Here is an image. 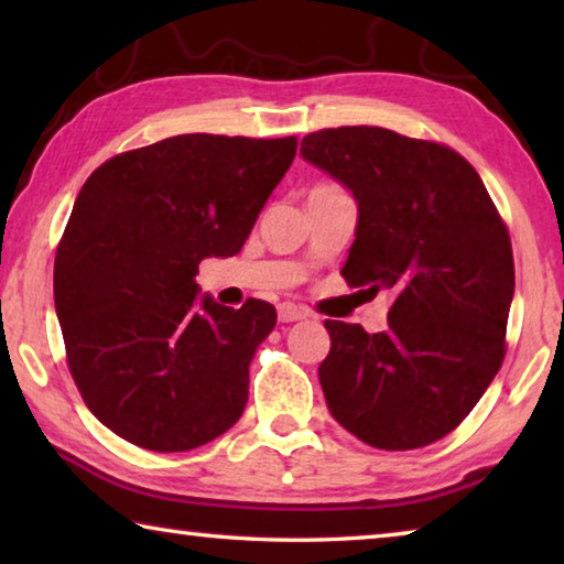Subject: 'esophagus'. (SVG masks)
Masks as SVG:
<instances>
[{
    "instance_id": "1",
    "label": "esophagus",
    "mask_w": 564,
    "mask_h": 564,
    "mask_svg": "<svg viewBox=\"0 0 564 564\" xmlns=\"http://www.w3.org/2000/svg\"><path fill=\"white\" fill-rule=\"evenodd\" d=\"M311 313L308 308H303V305H295V303H281L279 305V321L281 323H293V321H303L308 318Z\"/></svg>"
}]
</instances>
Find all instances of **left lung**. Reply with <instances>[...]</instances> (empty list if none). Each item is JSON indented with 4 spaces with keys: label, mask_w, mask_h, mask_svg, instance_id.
Listing matches in <instances>:
<instances>
[{
    "label": "left lung",
    "mask_w": 564,
    "mask_h": 564,
    "mask_svg": "<svg viewBox=\"0 0 564 564\" xmlns=\"http://www.w3.org/2000/svg\"><path fill=\"white\" fill-rule=\"evenodd\" d=\"M301 156L358 204L343 279L393 299L380 333L326 321L318 380L330 415L380 451L441 441L502 366L514 293L508 228L477 171L443 144L340 127L308 133Z\"/></svg>",
    "instance_id": "left-lung-1"
}]
</instances>
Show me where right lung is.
Here are the masks:
<instances>
[{
  "label": "right lung",
  "instance_id": "add662e5",
  "mask_svg": "<svg viewBox=\"0 0 564 564\" xmlns=\"http://www.w3.org/2000/svg\"><path fill=\"white\" fill-rule=\"evenodd\" d=\"M295 137L181 133L101 164L56 248L54 305L84 403L154 453L212 443L241 417L275 308L198 299V263L241 251L293 164Z\"/></svg>",
  "mask_w": 564,
  "mask_h": 564
}]
</instances>
